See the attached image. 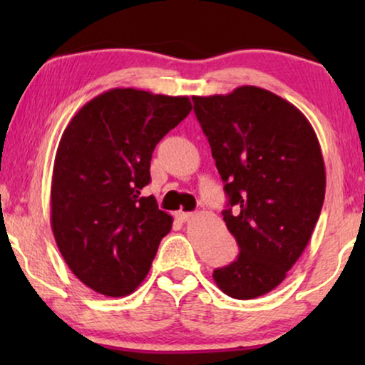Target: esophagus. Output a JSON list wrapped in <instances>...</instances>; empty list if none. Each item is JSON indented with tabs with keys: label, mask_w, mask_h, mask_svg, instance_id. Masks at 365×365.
Listing matches in <instances>:
<instances>
[{
	"label": "esophagus",
	"mask_w": 365,
	"mask_h": 365,
	"mask_svg": "<svg viewBox=\"0 0 365 365\" xmlns=\"http://www.w3.org/2000/svg\"><path fill=\"white\" fill-rule=\"evenodd\" d=\"M178 219L179 221H182V222H187V221H191V219L194 217V214L192 212H182V211H179L178 214Z\"/></svg>",
	"instance_id": "1"
}]
</instances>
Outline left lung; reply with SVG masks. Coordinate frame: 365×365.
<instances>
[{
	"label": "left lung",
	"instance_id": "1",
	"mask_svg": "<svg viewBox=\"0 0 365 365\" xmlns=\"http://www.w3.org/2000/svg\"><path fill=\"white\" fill-rule=\"evenodd\" d=\"M229 202L226 226L239 256L214 282L234 299L276 289L306 249L326 194V166L311 123L257 86L192 96Z\"/></svg>",
	"mask_w": 365,
	"mask_h": 365
}]
</instances>
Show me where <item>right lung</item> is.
<instances>
[{"instance_id": "add662e5", "label": "right lung", "mask_w": 365, "mask_h": 365, "mask_svg": "<svg viewBox=\"0 0 365 365\" xmlns=\"http://www.w3.org/2000/svg\"><path fill=\"white\" fill-rule=\"evenodd\" d=\"M187 96L114 88L64 129L54 158L51 229L66 264L103 296L124 297L148 276L173 217L153 196V151L191 113Z\"/></svg>"}]
</instances>
